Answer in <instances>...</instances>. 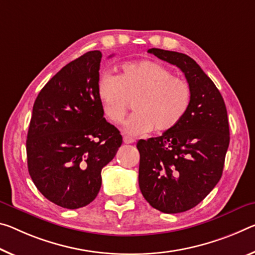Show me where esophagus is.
Here are the masks:
<instances>
[{
	"instance_id": "34e87169",
	"label": "esophagus",
	"mask_w": 255,
	"mask_h": 255,
	"mask_svg": "<svg viewBox=\"0 0 255 255\" xmlns=\"http://www.w3.org/2000/svg\"><path fill=\"white\" fill-rule=\"evenodd\" d=\"M124 143H125V144H132V143H135V139L131 138V137L125 136V137H124Z\"/></svg>"
}]
</instances>
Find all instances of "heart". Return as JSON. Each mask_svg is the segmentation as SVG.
Returning a JSON list of instances; mask_svg holds the SVG:
<instances>
[{
    "label": "heart",
    "instance_id": "obj_1",
    "mask_svg": "<svg viewBox=\"0 0 255 255\" xmlns=\"http://www.w3.org/2000/svg\"><path fill=\"white\" fill-rule=\"evenodd\" d=\"M98 98L106 118L115 125L123 123L129 101L136 100V113L124 129L128 135L138 136L153 129L163 132L176 127L191 106L192 90L162 64L144 60L124 63L117 76L103 74Z\"/></svg>",
    "mask_w": 255,
    "mask_h": 255
}]
</instances>
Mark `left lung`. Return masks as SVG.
I'll return each mask as SVG.
<instances>
[{
	"mask_svg": "<svg viewBox=\"0 0 255 255\" xmlns=\"http://www.w3.org/2000/svg\"><path fill=\"white\" fill-rule=\"evenodd\" d=\"M147 52L184 72L192 102L176 127L138 140L139 188L159 211L185 212L196 207L221 178L229 145L227 109L216 85L188 55L161 48Z\"/></svg>",
	"mask_w": 255,
	"mask_h": 255,
	"instance_id": "1",
	"label": "left lung"
}]
</instances>
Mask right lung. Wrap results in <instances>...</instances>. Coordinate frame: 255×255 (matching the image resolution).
Here are the masks:
<instances>
[{"instance_id":"right-lung-1","label":"right lung","mask_w":255,"mask_h":255,"mask_svg":"<svg viewBox=\"0 0 255 255\" xmlns=\"http://www.w3.org/2000/svg\"><path fill=\"white\" fill-rule=\"evenodd\" d=\"M102 53L90 51L64 66L35 100L26 149L28 171L48 201L66 209L98 196L103 167L123 136L103 117L98 98Z\"/></svg>"}]
</instances>
